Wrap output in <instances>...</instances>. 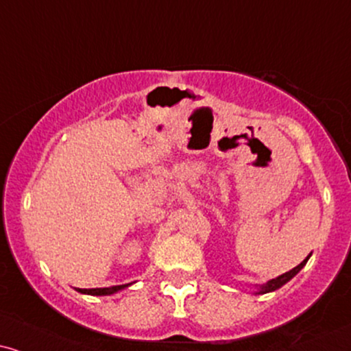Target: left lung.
<instances>
[{"label":"left lung","mask_w":351,"mask_h":351,"mask_svg":"<svg viewBox=\"0 0 351 351\" xmlns=\"http://www.w3.org/2000/svg\"><path fill=\"white\" fill-rule=\"evenodd\" d=\"M309 256H311V254H309ZM309 256H308V257H306V259H304V261H303V263H301L300 265H296V267H295V269H291V270H290V272H285V274L278 275V277H277V278H272V280H269L267 283H265V285H261V288H259V291H257V293H261V295H263V293H269V291H275V290H278V288H280V287H283V285H285V283H287V282H290V280H291V278H293V277H295V275H296V274H298V272H300V270L304 267V265H306V263H308Z\"/></svg>","instance_id":"1"}]
</instances>
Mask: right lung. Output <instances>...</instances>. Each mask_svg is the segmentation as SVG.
<instances>
[{
	"instance_id": "right-lung-1",
	"label": "right lung",
	"mask_w": 351,
	"mask_h": 351,
	"mask_svg": "<svg viewBox=\"0 0 351 351\" xmlns=\"http://www.w3.org/2000/svg\"><path fill=\"white\" fill-rule=\"evenodd\" d=\"M131 283H126V285H114V287H106V288H77L79 293L84 295H95V296H105V295H113L117 291L123 290V288L130 287Z\"/></svg>"
}]
</instances>
